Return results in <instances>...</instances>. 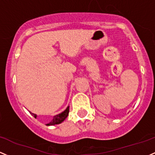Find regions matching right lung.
<instances>
[{
    "label": "right lung",
    "mask_w": 155,
    "mask_h": 155,
    "mask_svg": "<svg viewBox=\"0 0 155 155\" xmlns=\"http://www.w3.org/2000/svg\"><path fill=\"white\" fill-rule=\"evenodd\" d=\"M68 113H69V107H68L67 108H66V110H64V111L62 112V113L58 114V115H55V116H54V118H53L52 120L50 122L49 124H47V126H52V125H55V124H61L62 121L65 119L66 118L68 117ZM31 114H32V115H34V117H35V118H37V115L36 114H34L32 113H31Z\"/></svg>",
    "instance_id": "right-lung-1"
}]
</instances>
